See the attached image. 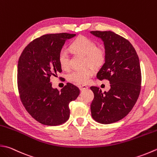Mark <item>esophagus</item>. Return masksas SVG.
I'll use <instances>...</instances> for the list:
<instances>
[{
    "instance_id": "esophagus-1",
    "label": "esophagus",
    "mask_w": 157,
    "mask_h": 157,
    "mask_svg": "<svg viewBox=\"0 0 157 157\" xmlns=\"http://www.w3.org/2000/svg\"><path fill=\"white\" fill-rule=\"evenodd\" d=\"M79 90L82 91V90H86V89H87L88 86H86V85H80L79 86Z\"/></svg>"
}]
</instances>
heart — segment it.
<instances>
[{
	"label": "heart",
	"mask_w": 157,
	"mask_h": 157,
	"mask_svg": "<svg viewBox=\"0 0 157 157\" xmlns=\"http://www.w3.org/2000/svg\"><path fill=\"white\" fill-rule=\"evenodd\" d=\"M71 48L74 52L86 56V63L93 66H100L105 62V52L102 48H97L96 42L86 36H80L71 44ZM58 63L63 69L69 67L70 56L68 50L62 48L58 56ZM94 70L93 67L84 69H73L67 74V79L77 84H87L93 76Z\"/></svg>",
	"instance_id": "heart-1"
}]
</instances>
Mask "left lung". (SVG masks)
<instances>
[{"label":"left lung","instance_id":"1","mask_svg":"<svg viewBox=\"0 0 157 157\" xmlns=\"http://www.w3.org/2000/svg\"><path fill=\"white\" fill-rule=\"evenodd\" d=\"M102 40L105 63L97 78L109 80L110 89L103 93L91 86L94 99L90 105L92 117L101 124H111L125 117L139 97L142 75L137 52L131 43L112 31H91Z\"/></svg>","mask_w":157,"mask_h":157}]
</instances>
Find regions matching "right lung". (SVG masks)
I'll list each match as a JSON object with an SVG mask.
<instances>
[{
	"instance_id": "right-lung-1",
	"label": "right lung",
	"mask_w": 157,
	"mask_h": 157,
	"mask_svg": "<svg viewBox=\"0 0 157 157\" xmlns=\"http://www.w3.org/2000/svg\"><path fill=\"white\" fill-rule=\"evenodd\" d=\"M76 35L48 34L33 40L24 48L18 60L17 87L20 99L30 115L40 123L57 126L69 118V103L79 94L70 83L58 91L50 78L62 72L58 56L66 40Z\"/></svg>"
}]
</instances>
